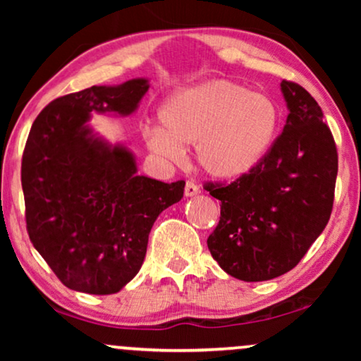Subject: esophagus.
Returning a JSON list of instances; mask_svg holds the SVG:
<instances>
[{
	"label": "esophagus",
	"instance_id": "34e87169",
	"mask_svg": "<svg viewBox=\"0 0 361 361\" xmlns=\"http://www.w3.org/2000/svg\"><path fill=\"white\" fill-rule=\"evenodd\" d=\"M199 192H200L199 185H197L194 180H187V182H185V189H184V194H185V197L197 195V194H199Z\"/></svg>",
	"mask_w": 361,
	"mask_h": 361
}]
</instances>
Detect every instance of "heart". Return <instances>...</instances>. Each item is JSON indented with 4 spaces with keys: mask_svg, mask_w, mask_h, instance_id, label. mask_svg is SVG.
<instances>
[{
    "mask_svg": "<svg viewBox=\"0 0 361 361\" xmlns=\"http://www.w3.org/2000/svg\"><path fill=\"white\" fill-rule=\"evenodd\" d=\"M162 125L142 130L151 151L171 159L195 145V157L207 174L236 179L268 152L278 130V106L263 93L230 80H212L185 88L161 110Z\"/></svg>",
    "mask_w": 361,
    "mask_h": 361,
    "instance_id": "obj_1",
    "label": "heart"
}]
</instances>
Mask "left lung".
Masks as SVG:
<instances>
[{
    "label": "left lung",
    "mask_w": 361,
    "mask_h": 361,
    "mask_svg": "<svg viewBox=\"0 0 361 361\" xmlns=\"http://www.w3.org/2000/svg\"><path fill=\"white\" fill-rule=\"evenodd\" d=\"M281 90L288 120L258 166L230 184L204 185L221 202L207 246L225 273L246 283L298 266L334 207L338 154L332 131L305 88L283 80Z\"/></svg>",
    "instance_id": "left-lung-1"
}]
</instances>
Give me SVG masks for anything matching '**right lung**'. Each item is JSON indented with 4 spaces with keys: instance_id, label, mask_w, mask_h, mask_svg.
Returning <instances> with one entry per match:
<instances>
[{
    "instance_id": "1",
    "label": "right lung",
    "mask_w": 361,
    "mask_h": 361,
    "mask_svg": "<svg viewBox=\"0 0 361 361\" xmlns=\"http://www.w3.org/2000/svg\"><path fill=\"white\" fill-rule=\"evenodd\" d=\"M147 88L135 78L59 97L29 131L21 162L27 235L68 289L118 293L141 269L157 216L184 195V180L137 176L130 151L87 126L90 111L130 115Z\"/></svg>"
}]
</instances>
